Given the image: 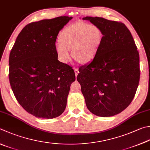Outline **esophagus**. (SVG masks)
Returning <instances> with one entry per match:
<instances>
[{
	"label": "esophagus",
	"instance_id": "1",
	"mask_svg": "<svg viewBox=\"0 0 150 150\" xmlns=\"http://www.w3.org/2000/svg\"><path fill=\"white\" fill-rule=\"evenodd\" d=\"M74 73H75V76H76H76H78V73H79V71H78V69H74Z\"/></svg>",
	"mask_w": 150,
	"mask_h": 150
}]
</instances>
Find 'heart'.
I'll return each mask as SVG.
<instances>
[{"mask_svg":"<svg viewBox=\"0 0 150 150\" xmlns=\"http://www.w3.org/2000/svg\"><path fill=\"white\" fill-rule=\"evenodd\" d=\"M101 40L102 32L97 25L78 22L61 31L55 50L62 63L69 61L71 50L73 57L81 63H87L97 55Z\"/></svg>","mask_w":150,"mask_h":150,"instance_id":"b5f03b06","label":"heart"}]
</instances>
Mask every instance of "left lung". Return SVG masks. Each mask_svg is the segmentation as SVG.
I'll list each match as a JSON object with an SVG mask.
<instances>
[{"label": "left lung", "mask_w": 150, "mask_h": 150, "mask_svg": "<svg viewBox=\"0 0 150 150\" xmlns=\"http://www.w3.org/2000/svg\"><path fill=\"white\" fill-rule=\"evenodd\" d=\"M102 32L95 58L79 69L77 80L90 112L110 117L127 107L140 80L139 53L131 32L122 23L85 17Z\"/></svg>", "instance_id": "8db88e82"}]
</instances>
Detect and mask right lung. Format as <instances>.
I'll return each mask as SVG.
<instances>
[{
    "label": "right lung",
    "mask_w": 150,
    "mask_h": 150,
    "mask_svg": "<svg viewBox=\"0 0 150 150\" xmlns=\"http://www.w3.org/2000/svg\"><path fill=\"white\" fill-rule=\"evenodd\" d=\"M72 17L33 22L19 34L9 57V80L19 104L36 117L52 119L63 114L74 70L58 61V34Z\"/></svg>",
    "instance_id": "1"
}]
</instances>
